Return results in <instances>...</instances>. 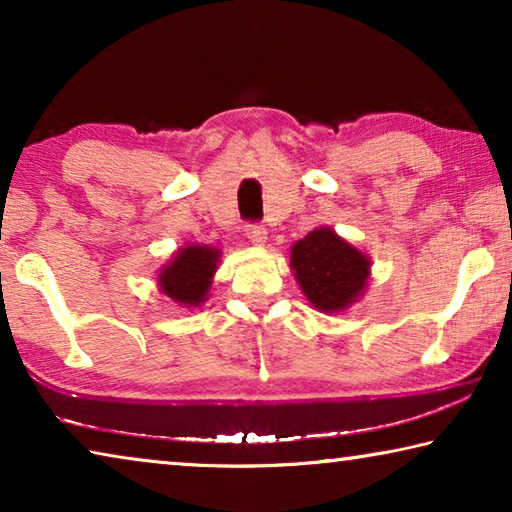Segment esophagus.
I'll return each instance as SVG.
<instances>
[{"label": "esophagus", "instance_id": "obj_1", "mask_svg": "<svg viewBox=\"0 0 512 512\" xmlns=\"http://www.w3.org/2000/svg\"><path fill=\"white\" fill-rule=\"evenodd\" d=\"M246 237H248L250 244H255V246H264L266 244V230L262 228V225H257V223L246 225Z\"/></svg>", "mask_w": 512, "mask_h": 512}]
</instances>
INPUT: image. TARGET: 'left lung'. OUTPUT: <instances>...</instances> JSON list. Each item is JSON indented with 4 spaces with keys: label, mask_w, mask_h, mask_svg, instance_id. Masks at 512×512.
Returning a JSON list of instances; mask_svg holds the SVG:
<instances>
[{
    "label": "left lung",
    "mask_w": 512,
    "mask_h": 512,
    "mask_svg": "<svg viewBox=\"0 0 512 512\" xmlns=\"http://www.w3.org/2000/svg\"><path fill=\"white\" fill-rule=\"evenodd\" d=\"M291 268L302 293L320 311H343L366 291L370 259L334 230H311L291 248Z\"/></svg>",
    "instance_id": "obj_1"
}]
</instances>
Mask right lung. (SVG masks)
<instances>
[{"mask_svg": "<svg viewBox=\"0 0 512 512\" xmlns=\"http://www.w3.org/2000/svg\"><path fill=\"white\" fill-rule=\"evenodd\" d=\"M221 250L212 246H185L162 268L158 284L162 293L183 307H201L212 287Z\"/></svg>", "mask_w": 512, "mask_h": 512, "instance_id": "right-lung-1", "label": "right lung"}]
</instances>
